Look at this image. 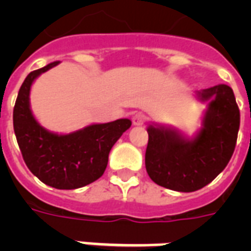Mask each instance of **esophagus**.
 Segmentation results:
<instances>
[{"label":"esophagus","instance_id":"1","mask_svg":"<svg viewBox=\"0 0 251 251\" xmlns=\"http://www.w3.org/2000/svg\"><path fill=\"white\" fill-rule=\"evenodd\" d=\"M146 120H147V117L143 113H141V112H138V113H135L133 116V124L135 126L145 125Z\"/></svg>","mask_w":251,"mask_h":251}]
</instances>
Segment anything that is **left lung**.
<instances>
[{"mask_svg": "<svg viewBox=\"0 0 251 251\" xmlns=\"http://www.w3.org/2000/svg\"><path fill=\"white\" fill-rule=\"evenodd\" d=\"M197 98L208 106L195 137L173 127H147L146 169L153 182L171 190L191 193L208 185L224 171L236 147L240 109L233 90L218 84L198 91Z\"/></svg>", "mask_w": 251, "mask_h": 251, "instance_id": "8db88e82", "label": "left lung"}]
</instances>
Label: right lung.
Masks as SVG:
<instances>
[{
    "instance_id": "obj_1",
    "label": "right lung",
    "mask_w": 251,
    "mask_h": 251,
    "mask_svg": "<svg viewBox=\"0 0 251 251\" xmlns=\"http://www.w3.org/2000/svg\"><path fill=\"white\" fill-rule=\"evenodd\" d=\"M60 61L31 72L18 92L14 106V133L28 169L48 186L73 190L100 178L113 145L131 126L127 118L94 124L70 134L50 133L33 117L29 91L33 80Z\"/></svg>"
}]
</instances>
